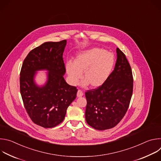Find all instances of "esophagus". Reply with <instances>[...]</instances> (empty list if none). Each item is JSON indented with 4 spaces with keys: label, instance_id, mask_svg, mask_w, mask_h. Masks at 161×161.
<instances>
[{
    "label": "esophagus",
    "instance_id": "34e87169",
    "mask_svg": "<svg viewBox=\"0 0 161 161\" xmlns=\"http://www.w3.org/2000/svg\"><path fill=\"white\" fill-rule=\"evenodd\" d=\"M83 92H82L81 90H78V92H77V97H80L83 96Z\"/></svg>",
    "mask_w": 161,
    "mask_h": 161
}]
</instances>
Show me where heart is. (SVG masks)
<instances>
[{
	"instance_id": "heart-1",
	"label": "heart",
	"mask_w": 161,
	"mask_h": 161,
	"mask_svg": "<svg viewBox=\"0 0 161 161\" xmlns=\"http://www.w3.org/2000/svg\"><path fill=\"white\" fill-rule=\"evenodd\" d=\"M114 62L113 54L102 48H93L82 52L77 55L74 64L71 62L67 63L69 80L72 85H77L83 73V85L99 88L108 79Z\"/></svg>"
}]
</instances>
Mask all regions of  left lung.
Segmentation results:
<instances>
[{"label": "left lung", "instance_id": "1", "mask_svg": "<svg viewBox=\"0 0 161 161\" xmlns=\"http://www.w3.org/2000/svg\"><path fill=\"white\" fill-rule=\"evenodd\" d=\"M117 59L114 70L100 87L85 92V119L96 130L115 127L129 108L133 91V76L125 55L117 48Z\"/></svg>", "mask_w": 161, "mask_h": 161}]
</instances>
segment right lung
I'll use <instances>...</instances> for the list:
<instances>
[{"instance_id":"right-lung-1","label":"right lung","mask_w":161,"mask_h":161,"mask_svg":"<svg viewBox=\"0 0 161 161\" xmlns=\"http://www.w3.org/2000/svg\"><path fill=\"white\" fill-rule=\"evenodd\" d=\"M65 44L66 40L42 44L29 53L21 68L19 86L24 105L31 120L44 128L60 124L76 97V87L68 85L63 77ZM41 69L49 71L48 81L41 88L33 81L35 72Z\"/></svg>"}]
</instances>
